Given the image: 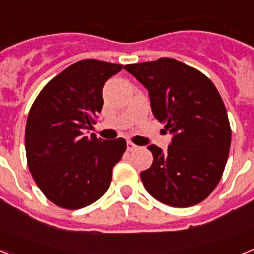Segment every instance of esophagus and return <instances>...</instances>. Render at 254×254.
<instances>
[{
	"label": "esophagus",
	"instance_id": "obj_1",
	"mask_svg": "<svg viewBox=\"0 0 254 254\" xmlns=\"http://www.w3.org/2000/svg\"><path fill=\"white\" fill-rule=\"evenodd\" d=\"M138 149V146L137 145H134L133 142H131V141H128V142H127V150H128V151H133V150H137Z\"/></svg>",
	"mask_w": 254,
	"mask_h": 254
}]
</instances>
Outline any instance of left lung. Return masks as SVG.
I'll return each instance as SVG.
<instances>
[{
  "label": "left lung",
  "instance_id": "obj_1",
  "mask_svg": "<svg viewBox=\"0 0 254 254\" xmlns=\"http://www.w3.org/2000/svg\"><path fill=\"white\" fill-rule=\"evenodd\" d=\"M149 91L154 117L172 134L167 151L156 145L141 181L154 198L173 207L201 202L221 179L232 142L225 105L198 69L174 58L126 64Z\"/></svg>",
  "mask_w": 254,
  "mask_h": 254
}]
</instances>
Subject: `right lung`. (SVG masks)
<instances>
[{
    "mask_svg": "<svg viewBox=\"0 0 254 254\" xmlns=\"http://www.w3.org/2000/svg\"><path fill=\"white\" fill-rule=\"evenodd\" d=\"M123 64L82 60L53 77L37 96L25 128L28 167L39 190L60 207L77 210L111 186L125 138L102 140L93 128L103 108V86Z\"/></svg>",
    "mask_w": 254,
    "mask_h": 254,
    "instance_id": "obj_1",
    "label": "right lung"
}]
</instances>
